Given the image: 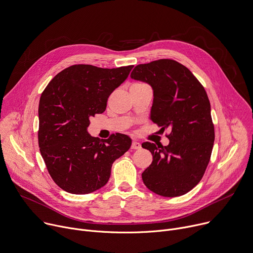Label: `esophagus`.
<instances>
[{"mask_svg": "<svg viewBox=\"0 0 253 253\" xmlns=\"http://www.w3.org/2000/svg\"><path fill=\"white\" fill-rule=\"evenodd\" d=\"M140 148H141V144H140L139 142H137V141H133V142H132V144H131V149L136 150V149H140Z\"/></svg>", "mask_w": 253, "mask_h": 253, "instance_id": "obj_1", "label": "esophagus"}]
</instances>
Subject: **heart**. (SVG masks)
<instances>
[{
	"label": "heart",
	"mask_w": 253,
	"mask_h": 253,
	"mask_svg": "<svg viewBox=\"0 0 253 253\" xmlns=\"http://www.w3.org/2000/svg\"><path fill=\"white\" fill-rule=\"evenodd\" d=\"M138 84V83H137V84Z\"/></svg>",
	"instance_id": "1"
}]
</instances>
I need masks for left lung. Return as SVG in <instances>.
I'll use <instances>...</instances> for the list:
<instances>
[{"instance_id":"1","label":"left lung","mask_w":253,"mask_h":253,"mask_svg":"<svg viewBox=\"0 0 253 253\" xmlns=\"http://www.w3.org/2000/svg\"><path fill=\"white\" fill-rule=\"evenodd\" d=\"M130 77L152 86L150 119L170 130L167 146L142 143L153 156L142 172L144 185L163 197L185 195L200 182L211 158L215 131L208 95L189 68L173 59L138 64Z\"/></svg>"}]
</instances>
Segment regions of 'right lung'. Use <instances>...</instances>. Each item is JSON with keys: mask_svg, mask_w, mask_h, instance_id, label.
<instances>
[{"mask_svg": "<svg viewBox=\"0 0 253 253\" xmlns=\"http://www.w3.org/2000/svg\"><path fill=\"white\" fill-rule=\"evenodd\" d=\"M132 68L75 64L57 74L42 91L38 144L50 176L63 191L84 195L101 189L113 163L130 148L131 139L125 134L100 140L86 128L90 117L106 110L109 96Z\"/></svg>", "mask_w": 253, "mask_h": 253, "instance_id": "right-lung-1", "label": "right lung"}]
</instances>
